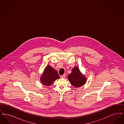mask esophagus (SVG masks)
I'll return each instance as SVG.
<instances>
[{
    "instance_id": "34e87169",
    "label": "esophagus",
    "mask_w": 124,
    "mask_h": 124,
    "mask_svg": "<svg viewBox=\"0 0 124 124\" xmlns=\"http://www.w3.org/2000/svg\"><path fill=\"white\" fill-rule=\"evenodd\" d=\"M65 74H64V75L61 76V78H65Z\"/></svg>"
}]
</instances>
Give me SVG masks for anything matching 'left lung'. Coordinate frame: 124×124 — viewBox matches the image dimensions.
<instances>
[{
  "label": "left lung",
  "mask_w": 124,
  "mask_h": 124,
  "mask_svg": "<svg viewBox=\"0 0 124 124\" xmlns=\"http://www.w3.org/2000/svg\"><path fill=\"white\" fill-rule=\"evenodd\" d=\"M68 78L71 84L75 87L83 86L86 81V78L80 72L79 68L75 66L71 72L68 75Z\"/></svg>",
  "instance_id": "left-lung-1"
}]
</instances>
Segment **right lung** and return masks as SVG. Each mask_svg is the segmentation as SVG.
Returning <instances> with one entry per match:
<instances>
[{
    "instance_id": "1",
    "label": "right lung",
    "mask_w": 124,
    "mask_h": 124,
    "mask_svg": "<svg viewBox=\"0 0 124 124\" xmlns=\"http://www.w3.org/2000/svg\"><path fill=\"white\" fill-rule=\"evenodd\" d=\"M59 78L58 71L50 65H47L42 74L40 80L44 85L50 86L55 80L59 79Z\"/></svg>"
}]
</instances>
